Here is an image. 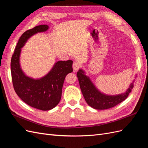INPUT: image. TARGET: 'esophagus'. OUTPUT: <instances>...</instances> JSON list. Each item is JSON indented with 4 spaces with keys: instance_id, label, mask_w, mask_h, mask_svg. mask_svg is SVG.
Instances as JSON below:
<instances>
[{
    "instance_id": "1",
    "label": "esophagus",
    "mask_w": 148,
    "mask_h": 148,
    "mask_svg": "<svg viewBox=\"0 0 148 148\" xmlns=\"http://www.w3.org/2000/svg\"><path fill=\"white\" fill-rule=\"evenodd\" d=\"M80 67V65L77 63V62H74L73 64V71L74 72H76Z\"/></svg>"
}]
</instances>
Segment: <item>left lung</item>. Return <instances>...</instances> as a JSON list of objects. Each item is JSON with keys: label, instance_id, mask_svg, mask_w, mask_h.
I'll list each match as a JSON object with an SVG mask.
<instances>
[{"label": "left lung", "instance_id": "left-lung-1", "mask_svg": "<svg viewBox=\"0 0 148 148\" xmlns=\"http://www.w3.org/2000/svg\"><path fill=\"white\" fill-rule=\"evenodd\" d=\"M77 75L85 101L89 106L97 110L108 109L117 106L126 99L133 88V83H131L125 92L115 96H109L98 90L82 69L78 70Z\"/></svg>", "mask_w": 148, "mask_h": 148}]
</instances>
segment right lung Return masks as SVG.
Here are the masks:
<instances>
[{"label": "right lung", "instance_id": "1", "mask_svg": "<svg viewBox=\"0 0 148 148\" xmlns=\"http://www.w3.org/2000/svg\"><path fill=\"white\" fill-rule=\"evenodd\" d=\"M49 29L47 25L35 26L21 36L11 59V74L13 88L26 104L41 110H51L59 104L66 75L73 71V61H58L49 72L39 79L27 77L20 64L21 49L28 39L38 33Z\"/></svg>", "mask_w": 148, "mask_h": 148}]
</instances>
